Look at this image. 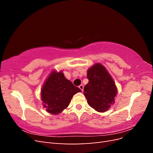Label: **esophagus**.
I'll list each match as a JSON object with an SVG mask.
<instances>
[{
  "instance_id": "esophagus-1",
  "label": "esophagus",
  "mask_w": 153,
  "mask_h": 153,
  "mask_svg": "<svg viewBox=\"0 0 153 153\" xmlns=\"http://www.w3.org/2000/svg\"><path fill=\"white\" fill-rule=\"evenodd\" d=\"M79 88L81 89L82 91H84V85H82V84L80 85H79Z\"/></svg>"
}]
</instances>
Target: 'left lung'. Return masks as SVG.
<instances>
[{
    "instance_id": "obj_1",
    "label": "left lung",
    "mask_w": 153,
    "mask_h": 153,
    "mask_svg": "<svg viewBox=\"0 0 153 153\" xmlns=\"http://www.w3.org/2000/svg\"><path fill=\"white\" fill-rule=\"evenodd\" d=\"M89 82L84 87V94L89 105L97 112H105L115 103L117 88L113 78L101 63L88 69Z\"/></svg>"
}]
</instances>
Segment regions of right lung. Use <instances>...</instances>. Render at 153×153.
Wrapping results in <instances>:
<instances>
[{
  "instance_id": "right-lung-1",
  "label": "right lung",
  "mask_w": 153,
  "mask_h": 153,
  "mask_svg": "<svg viewBox=\"0 0 153 153\" xmlns=\"http://www.w3.org/2000/svg\"><path fill=\"white\" fill-rule=\"evenodd\" d=\"M79 92L82 91L66 79L62 71L53 69L41 88V99L48 113L57 115L68 107L73 96Z\"/></svg>"
}]
</instances>
